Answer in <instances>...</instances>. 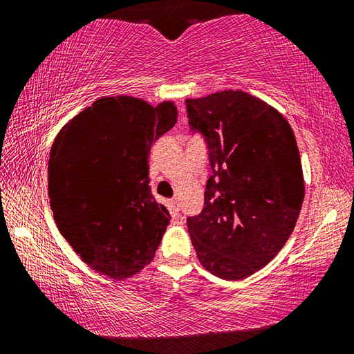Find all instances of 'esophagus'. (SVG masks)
I'll list each match as a JSON object with an SVG mask.
<instances>
[{"label": "esophagus", "mask_w": 354, "mask_h": 354, "mask_svg": "<svg viewBox=\"0 0 354 354\" xmlns=\"http://www.w3.org/2000/svg\"><path fill=\"white\" fill-rule=\"evenodd\" d=\"M170 206H171V209L175 212H179V207H181V205H179V200L178 198H173V200H170Z\"/></svg>", "instance_id": "34e87169"}]
</instances>
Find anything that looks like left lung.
Here are the masks:
<instances>
[{
    "label": "left lung",
    "mask_w": 354,
    "mask_h": 354,
    "mask_svg": "<svg viewBox=\"0 0 354 354\" xmlns=\"http://www.w3.org/2000/svg\"><path fill=\"white\" fill-rule=\"evenodd\" d=\"M185 106L212 167L205 207L187 218L192 243L207 272L245 279L279 253L297 225L304 178L295 136L283 113L242 91Z\"/></svg>",
    "instance_id": "left-lung-1"
}]
</instances>
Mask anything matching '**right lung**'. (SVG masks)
I'll return each instance as SVG.
<instances>
[{"instance_id": "right-lung-1", "label": "right lung", "mask_w": 354, "mask_h": 354, "mask_svg": "<svg viewBox=\"0 0 354 354\" xmlns=\"http://www.w3.org/2000/svg\"><path fill=\"white\" fill-rule=\"evenodd\" d=\"M176 118L173 101L151 106L128 95L104 97L68 120L53 142V217L95 272L124 279L154 259L170 214L148 185V156Z\"/></svg>"}]
</instances>
